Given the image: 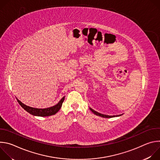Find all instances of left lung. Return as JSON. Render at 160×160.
Wrapping results in <instances>:
<instances>
[{
    "instance_id": "obj_1",
    "label": "left lung",
    "mask_w": 160,
    "mask_h": 160,
    "mask_svg": "<svg viewBox=\"0 0 160 160\" xmlns=\"http://www.w3.org/2000/svg\"><path fill=\"white\" fill-rule=\"evenodd\" d=\"M90 111H92V112H94L95 115H98V116H99V117H103V118H112V117H119V116H121L122 115H116V116H109V115H103V114H101V113H99L94 110H93L92 108H90Z\"/></svg>"
}]
</instances>
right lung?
<instances>
[{"label": "right lung", "mask_w": 160, "mask_h": 160, "mask_svg": "<svg viewBox=\"0 0 160 160\" xmlns=\"http://www.w3.org/2000/svg\"><path fill=\"white\" fill-rule=\"evenodd\" d=\"M16 99L18 103L21 105V106L25 111H27L28 112L30 113L31 115L34 116H38V117H49V116L55 115L57 112L59 111L64 100V97H63L56 105L52 107H50L48 108H44V109H38V108H34L28 106L24 104L23 103H22L17 98Z\"/></svg>", "instance_id": "add662e5"}]
</instances>
